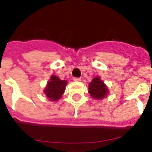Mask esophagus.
Wrapping results in <instances>:
<instances>
[{
	"label": "esophagus",
	"instance_id": "1",
	"mask_svg": "<svg viewBox=\"0 0 152 152\" xmlns=\"http://www.w3.org/2000/svg\"><path fill=\"white\" fill-rule=\"evenodd\" d=\"M74 81H75V82H81V78H79V77H74Z\"/></svg>",
	"mask_w": 152,
	"mask_h": 152
}]
</instances>
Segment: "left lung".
I'll return each mask as SVG.
<instances>
[{"mask_svg":"<svg viewBox=\"0 0 152 152\" xmlns=\"http://www.w3.org/2000/svg\"><path fill=\"white\" fill-rule=\"evenodd\" d=\"M89 94L93 99L96 100H102L108 95L109 90L100 77H94L89 83Z\"/></svg>","mask_w":152,"mask_h":152,"instance_id":"left-lung-1","label":"left lung"}]
</instances>
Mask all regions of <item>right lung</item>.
Masks as SVG:
<instances>
[{
  "instance_id": "1",
  "label": "right lung",
  "mask_w": 152,
  "mask_h": 152,
  "mask_svg": "<svg viewBox=\"0 0 152 152\" xmlns=\"http://www.w3.org/2000/svg\"><path fill=\"white\" fill-rule=\"evenodd\" d=\"M67 81L61 80L58 76L52 75L44 89V94L51 102H57L65 92Z\"/></svg>"
}]
</instances>
